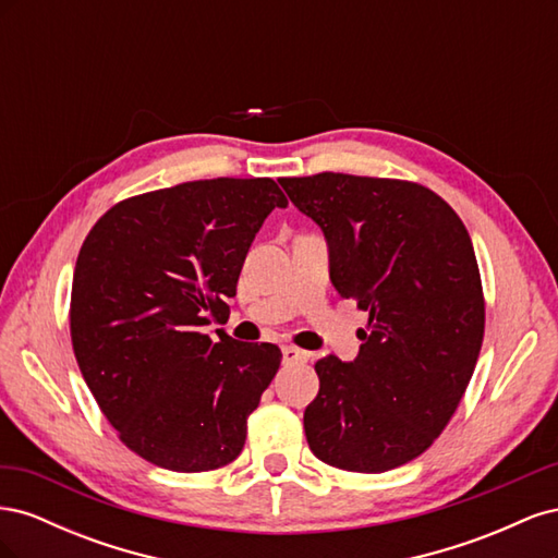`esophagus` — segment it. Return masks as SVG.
<instances>
[{
  "instance_id": "1",
  "label": "esophagus",
  "mask_w": 558,
  "mask_h": 558,
  "mask_svg": "<svg viewBox=\"0 0 558 558\" xmlns=\"http://www.w3.org/2000/svg\"><path fill=\"white\" fill-rule=\"evenodd\" d=\"M281 353H283V363L286 365H293V363H305L307 359H310V351H302V349H298V347H283L281 349Z\"/></svg>"
}]
</instances>
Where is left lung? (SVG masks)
<instances>
[{
	"mask_svg": "<svg viewBox=\"0 0 558 558\" xmlns=\"http://www.w3.org/2000/svg\"><path fill=\"white\" fill-rule=\"evenodd\" d=\"M279 183L324 230L337 293L369 312L356 359L314 365L310 449L349 472L410 463L449 424L482 349L470 234L440 195L412 181L320 172Z\"/></svg>",
	"mask_w": 558,
	"mask_h": 558,
	"instance_id": "1",
	"label": "left lung"
}]
</instances>
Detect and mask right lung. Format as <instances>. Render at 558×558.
Instances as JSON below:
<instances>
[{
	"instance_id": "add662e5",
	"label": "right lung",
	"mask_w": 558,
	"mask_h": 558,
	"mask_svg": "<svg viewBox=\"0 0 558 558\" xmlns=\"http://www.w3.org/2000/svg\"><path fill=\"white\" fill-rule=\"evenodd\" d=\"M272 179H205L113 205L83 242L72 283L74 356L121 442L158 468L207 472L244 449L246 418L281 351L205 332L228 316Z\"/></svg>"
}]
</instances>
